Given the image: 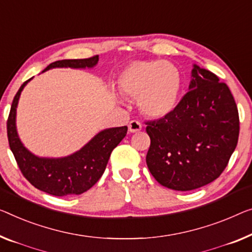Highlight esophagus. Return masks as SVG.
<instances>
[{
    "label": "esophagus",
    "mask_w": 252,
    "mask_h": 252,
    "mask_svg": "<svg viewBox=\"0 0 252 252\" xmlns=\"http://www.w3.org/2000/svg\"><path fill=\"white\" fill-rule=\"evenodd\" d=\"M142 125L137 120H132V121H130L129 123V131L130 132H139V131L141 130Z\"/></svg>",
    "instance_id": "34e87169"
}]
</instances>
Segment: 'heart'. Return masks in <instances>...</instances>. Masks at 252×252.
Returning <instances> with one entry per match:
<instances>
[{
    "label": "heart",
    "instance_id": "heart-1",
    "mask_svg": "<svg viewBox=\"0 0 252 252\" xmlns=\"http://www.w3.org/2000/svg\"><path fill=\"white\" fill-rule=\"evenodd\" d=\"M182 87L181 73L170 62L134 61L119 78L123 96L138 99L142 113L150 118H163L178 105Z\"/></svg>",
    "mask_w": 252,
    "mask_h": 252
}]
</instances>
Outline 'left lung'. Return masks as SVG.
<instances>
[{"label":"left lung","mask_w":252,"mask_h":252,"mask_svg":"<svg viewBox=\"0 0 252 252\" xmlns=\"http://www.w3.org/2000/svg\"><path fill=\"white\" fill-rule=\"evenodd\" d=\"M146 162L160 185L189 191L213 182L238 145L239 112L226 84L193 65L189 92L166 116L146 122Z\"/></svg>","instance_id":"left-lung-1"}]
</instances>
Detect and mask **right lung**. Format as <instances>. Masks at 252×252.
Instances as JSON below:
<instances>
[{"instance_id": "add662e5", "label": "right lung", "mask_w": 252, "mask_h": 252, "mask_svg": "<svg viewBox=\"0 0 252 252\" xmlns=\"http://www.w3.org/2000/svg\"><path fill=\"white\" fill-rule=\"evenodd\" d=\"M98 62V55L88 59L61 60L51 63L52 67H92ZM43 71V72H44ZM30 80V79H29ZM25 81L14 96L6 121L7 140L11 152L22 175L32 185L44 192L63 197L80 194L89 190L103 175L112 150L126 137L127 126L111 127L100 131L85 147L63 158H40L24 147L16 129V111L19 97L27 82Z\"/></svg>"}]
</instances>
